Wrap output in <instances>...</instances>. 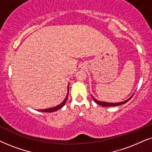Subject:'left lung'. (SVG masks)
<instances>
[{"mask_svg":"<svg viewBox=\"0 0 152 152\" xmlns=\"http://www.w3.org/2000/svg\"><path fill=\"white\" fill-rule=\"evenodd\" d=\"M133 96V94L131 96L130 98L129 99H127L126 101H124V102H120V103H108V102H100V101H98L96 99H95L92 96V98H93V100L97 104L100 105V106H104V107H110V106H120V105L122 104H126V102H128L129 100L131 99V98H132V96Z\"/></svg>","mask_w":152,"mask_h":152,"instance_id":"obj_1","label":"left lung"}]
</instances>
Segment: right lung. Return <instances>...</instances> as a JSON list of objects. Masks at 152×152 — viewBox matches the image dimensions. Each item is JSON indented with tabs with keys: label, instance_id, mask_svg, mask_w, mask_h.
Instances as JSON below:
<instances>
[{
	"label": "right lung",
	"instance_id": "1",
	"mask_svg": "<svg viewBox=\"0 0 152 152\" xmlns=\"http://www.w3.org/2000/svg\"><path fill=\"white\" fill-rule=\"evenodd\" d=\"M68 95H69V86H68V92H67V94H66L65 99H64L63 102L61 103V104H60V105H58V106H56V107H53V108H48V109H44V110H38V111H40V112H44V113H53V112H55V111H56V110H59V109H60L62 108V107H63L64 106V104H65L66 100H67Z\"/></svg>",
	"mask_w": 152,
	"mask_h": 152
}]
</instances>
